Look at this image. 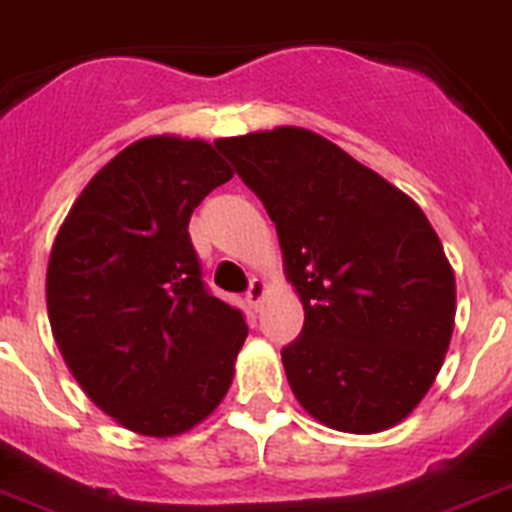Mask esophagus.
I'll list each match as a JSON object with an SVG mask.
<instances>
[{
  "instance_id": "34e87169",
  "label": "esophagus",
  "mask_w": 512,
  "mask_h": 512,
  "mask_svg": "<svg viewBox=\"0 0 512 512\" xmlns=\"http://www.w3.org/2000/svg\"><path fill=\"white\" fill-rule=\"evenodd\" d=\"M265 294H268V283H265L263 278H252L247 289V302L252 304V307H257V304L263 302Z\"/></svg>"
}]
</instances>
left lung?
<instances>
[{"mask_svg":"<svg viewBox=\"0 0 512 512\" xmlns=\"http://www.w3.org/2000/svg\"><path fill=\"white\" fill-rule=\"evenodd\" d=\"M218 148L276 223L302 336L281 351L296 401L338 432L395 427L432 388L455 322V276L424 210L304 127Z\"/></svg>","mask_w":512,"mask_h":512,"instance_id":"8db88e82","label":"left lung"}]
</instances>
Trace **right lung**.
Listing matches in <instances>:
<instances>
[{
    "label": "right lung",
    "instance_id": "add662e5",
    "mask_svg": "<svg viewBox=\"0 0 512 512\" xmlns=\"http://www.w3.org/2000/svg\"><path fill=\"white\" fill-rule=\"evenodd\" d=\"M216 148L176 135L127 145L51 247L57 349L90 401L137 435H184L208 419L247 338L242 312L205 291L187 231L203 197L234 176Z\"/></svg>",
    "mask_w": 512,
    "mask_h": 512
}]
</instances>
